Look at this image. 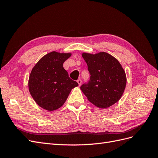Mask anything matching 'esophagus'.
Segmentation results:
<instances>
[{
  "mask_svg": "<svg viewBox=\"0 0 158 158\" xmlns=\"http://www.w3.org/2000/svg\"><path fill=\"white\" fill-rule=\"evenodd\" d=\"M77 82H78V85H81V84H82V80H81L80 79H78V80H77Z\"/></svg>",
  "mask_w": 158,
  "mask_h": 158,
  "instance_id": "esophagus-1",
  "label": "esophagus"
}]
</instances>
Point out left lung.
I'll list each match as a JSON object with an SVG mask.
<instances>
[{
    "label": "left lung",
    "mask_w": 158,
    "mask_h": 158,
    "mask_svg": "<svg viewBox=\"0 0 158 158\" xmlns=\"http://www.w3.org/2000/svg\"><path fill=\"white\" fill-rule=\"evenodd\" d=\"M90 78L81 85L89 101L99 108H107L117 103L125 91V72L117 59L107 52L97 54L83 52Z\"/></svg>",
    "instance_id": "left-lung-1"
}]
</instances>
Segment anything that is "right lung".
I'll return each instance as SVG.
<instances>
[{"label":"right lung","mask_w":158,"mask_h":158,"mask_svg":"<svg viewBox=\"0 0 158 158\" xmlns=\"http://www.w3.org/2000/svg\"><path fill=\"white\" fill-rule=\"evenodd\" d=\"M71 53L52 51L45 55L31 70L28 87L38 106L49 111L60 108L66 102L71 89L78 84L71 80L63 63Z\"/></svg>","instance_id":"right-lung-1"}]
</instances>
